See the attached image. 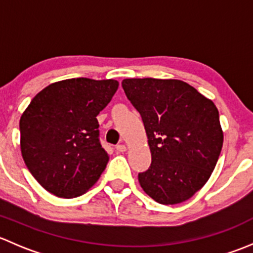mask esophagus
<instances>
[{
  "instance_id": "obj_1",
  "label": "esophagus",
  "mask_w": 253,
  "mask_h": 253,
  "mask_svg": "<svg viewBox=\"0 0 253 253\" xmlns=\"http://www.w3.org/2000/svg\"><path fill=\"white\" fill-rule=\"evenodd\" d=\"M126 145L125 144H117L116 145V150L117 152H120V153H124V152H126Z\"/></svg>"
}]
</instances>
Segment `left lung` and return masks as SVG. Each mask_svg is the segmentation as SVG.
Instances as JSON below:
<instances>
[{"mask_svg":"<svg viewBox=\"0 0 253 253\" xmlns=\"http://www.w3.org/2000/svg\"><path fill=\"white\" fill-rule=\"evenodd\" d=\"M122 88L141 114L152 164L139 185L160 205L190 200L215 168L224 134L211 99L178 79L127 78Z\"/></svg>","mask_w":253,"mask_h":253,"instance_id":"obj_1","label":"left lung"}]
</instances>
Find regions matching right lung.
<instances>
[{"label": "right lung", "mask_w": 253, "mask_h": 253, "mask_svg": "<svg viewBox=\"0 0 253 253\" xmlns=\"http://www.w3.org/2000/svg\"><path fill=\"white\" fill-rule=\"evenodd\" d=\"M119 88L115 79L71 78L37 94L20 116V152L35 180L52 195L73 198L100 177L109 154L96 116Z\"/></svg>", "instance_id": "right-lung-1"}]
</instances>
